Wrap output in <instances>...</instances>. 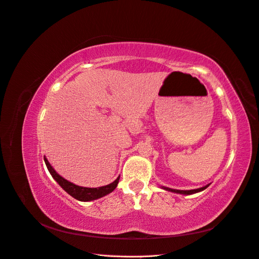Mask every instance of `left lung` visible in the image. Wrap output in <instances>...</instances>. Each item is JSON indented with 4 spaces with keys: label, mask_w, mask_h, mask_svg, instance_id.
I'll return each instance as SVG.
<instances>
[{
    "label": "left lung",
    "mask_w": 259,
    "mask_h": 259,
    "mask_svg": "<svg viewBox=\"0 0 259 259\" xmlns=\"http://www.w3.org/2000/svg\"><path fill=\"white\" fill-rule=\"evenodd\" d=\"M208 185L201 187V188H198V189H190V190H178V189H171L168 187H162L165 190H169V191H173V193H177V194H182V195H191V194H196L199 193V191H202L204 190Z\"/></svg>",
    "instance_id": "left-lung-1"
}]
</instances>
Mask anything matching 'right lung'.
I'll list each match as a JSON object with an SVG mask.
<instances>
[{"label":"right lung","mask_w":259,"mask_h":259,"mask_svg":"<svg viewBox=\"0 0 259 259\" xmlns=\"http://www.w3.org/2000/svg\"><path fill=\"white\" fill-rule=\"evenodd\" d=\"M44 160L48 171L51 172L52 177L57 181L58 184H59L69 195H71L75 199L79 200V201H91V200H96L107 194H110L116 187H117V184L119 182V178H117L113 183H111V184L102 186V187H98V188H88V187L77 186L73 184V183L66 181L62 177H60V175L54 170V168L51 165V163L48 162V160L45 157H44Z\"/></svg>","instance_id":"right-lung-1"}]
</instances>
